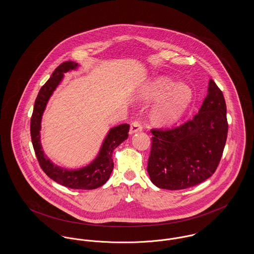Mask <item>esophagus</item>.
<instances>
[{"mask_svg": "<svg viewBox=\"0 0 254 254\" xmlns=\"http://www.w3.org/2000/svg\"><path fill=\"white\" fill-rule=\"evenodd\" d=\"M143 129V127H142V124L139 122V121H133L131 124H130V129H129V133L130 134H133L136 133L138 131H141Z\"/></svg>", "mask_w": 254, "mask_h": 254, "instance_id": "34e87169", "label": "esophagus"}]
</instances>
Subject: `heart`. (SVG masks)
I'll list each match as a JSON object with an SVG mask.
<instances>
[{
	"instance_id": "obj_1",
	"label": "heart",
	"mask_w": 254,
	"mask_h": 254,
	"mask_svg": "<svg viewBox=\"0 0 254 254\" xmlns=\"http://www.w3.org/2000/svg\"><path fill=\"white\" fill-rule=\"evenodd\" d=\"M143 97L146 100L166 99L154 109L153 117L164 125H171L183 115L191 104L193 91L185 83H177L162 77L152 81L144 89Z\"/></svg>"
}]
</instances>
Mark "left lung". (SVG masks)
<instances>
[{"label": "left lung", "mask_w": 254, "mask_h": 254, "mask_svg": "<svg viewBox=\"0 0 254 254\" xmlns=\"http://www.w3.org/2000/svg\"><path fill=\"white\" fill-rule=\"evenodd\" d=\"M228 130L223 92L209 80L208 94L193 119L171 129H151L148 173L161 189L182 190L209 179L221 161Z\"/></svg>", "instance_id": "8db88e82"}]
</instances>
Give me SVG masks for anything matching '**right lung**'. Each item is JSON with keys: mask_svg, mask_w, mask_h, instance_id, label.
Masks as SVG:
<instances>
[{"mask_svg": "<svg viewBox=\"0 0 254 254\" xmlns=\"http://www.w3.org/2000/svg\"><path fill=\"white\" fill-rule=\"evenodd\" d=\"M78 64L73 61L63 62L41 87L35 100L30 119V136L39 165L50 179L71 189L92 190L103 186L109 179L114 167L112 152L120 144L127 139L129 130L128 124H122L110 128L97 157L90 164L77 170H67L54 164L46 156L40 141L41 120L48 101L59 86L64 73L75 70Z\"/></svg>", "mask_w": 254, "mask_h": 254, "instance_id": "1", "label": "right lung"}]
</instances>
